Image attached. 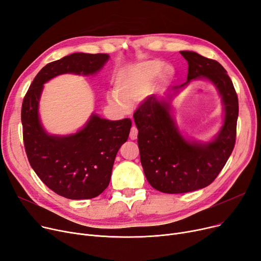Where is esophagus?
<instances>
[{
    "mask_svg": "<svg viewBox=\"0 0 261 261\" xmlns=\"http://www.w3.org/2000/svg\"><path fill=\"white\" fill-rule=\"evenodd\" d=\"M129 138H130L132 140H136V139L138 138V129H137V127H136V126H133V127L130 128Z\"/></svg>",
    "mask_w": 261,
    "mask_h": 261,
    "instance_id": "obj_1",
    "label": "esophagus"
}]
</instances>
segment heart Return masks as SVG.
<instances>
[{
	"label": "heart",
	"mask_w": 261,
	"mask_h": 261,
	"mask_svg": "<svg viewBox=\"0 0 261 261\" xmlns=\"http://www.w3.org/2000/svg\"><path fill=\"white\" fill-rule=\"evenodd\" d=\"M173 72L171 66H164L160 60H146L124 67L115 74V92L107 93V101L119 110H126L146 93L159 74L161 79L168 80Z\"/></svg>",
	"instance_id": "b5f03b06"
}]
</instances>
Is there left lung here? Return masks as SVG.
Segmentation results:
<instances>
[{"mask_svg": "<svg viewBox=\"0 0 261 261\" xmlns=\"http://www.w3.org/2000/svg\"><path fill=\"white\" fill-rule=\"evenodd\" d=\"M180 54L188 61L187 82L171 87L161 96H148L134 114L145 177L153 188L170 194L195 191L215 180L233 150L239 113L238 96L226 70L195 52ZM201 79L215 87L223 108L222 125L208 142L184 135L171 105L186 86Z\"/></svg>", "mask_w": 261, "mask_h": 261, "instance_id": "1", "label": "left lung"}]
</instances>
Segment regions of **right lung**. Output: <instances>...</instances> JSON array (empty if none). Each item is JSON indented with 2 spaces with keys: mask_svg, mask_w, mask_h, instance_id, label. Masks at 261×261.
<instances>
[{
  "mask_svg": "<svg viewBox=\"0 0 261 261\" xmlns=\"http://www.w3.org/2000/svg\"><path fill=\"white\" fill-rule=\"evenodd\" d=\"M109 58L108 54L73 53L49 63L37 74L23 100L21 121L30 164L49 189L70 200L93 198L108 187L132 121H110L92 113L75 133L49 134L40 119L41 94L44 84L52 79L63 74L95 75Z\"/></svg>",
  "mask_w": 261,
  "mask_h": 261,
  "instance_id": "add662e5",
  "label": "right lung"
}]
</instances>
